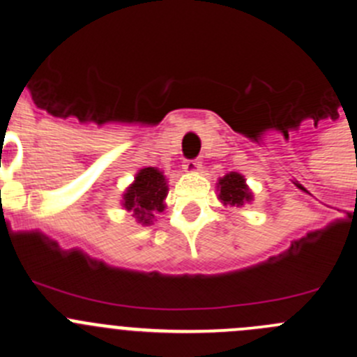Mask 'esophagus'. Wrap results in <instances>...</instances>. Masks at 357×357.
I'll use <instances>...</instances> for the list:
<instances>
[{
    "instance_id": "1",
    "label": "esophagus",
    "mask_w": 357,
    "mask_h": 357,
    "mask_svg": "<svg viewBox=\"0 0 357 357\" xmlns=\"http://www.w3.org/2000/svg\"><path fill=\"white\" fill-rule=\"evenodd\" d=\"M184 169L188 173H198L200 172V162L198 160H188V162H184Z\"/></svg>"
}]
</instances>
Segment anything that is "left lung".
<instances>
[{"mask_svg": "<svg viewBox=\"0 0 357 357\" xmlns=\"http://www.w3.org/2000/svg\"><path fill=\"white\" fill-rule=\"evenodd\" d=\"M216 191L218 200L225 207H243L254 202V193L241 173L230 172L222 178H218Z\"/></svg>", "mask_w": 357, "mask_h": 357, "instance_id": "obj_1", "label": "left lung"}]
</instances>
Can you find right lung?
<instances>
[{
	"instance_id": "obj_1",
	"label": "right lung",
	"mask_w": 357,
	"mask_h": 357,
	"mask_svg": "<svg viewBox=\"0 0 357 357\" xmlns=\"http://www.w3.org/2000/svg\"><path fill=\"white\" fill-rule=\"evenodd\" d=\"M168 178L159 168H141L135 173L134 182L121 195V207L135 218V222L148 227L153 225L157 214L166 209Z\"/></svg>"
}]
</instances>
